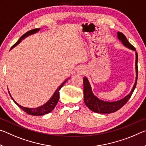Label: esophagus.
I'll return each mask as SVG.
<instances>
[{"label":"esophagus","mask_w":146,"mask_h":146,"mask_svg":"<svg viewBox=\"0 0 146 146\" xmlns=\"http://www.w3.org/2000/svg\"><path fill=\"white\" fill-rule=\"evenodd\" d=\"M85 73H86V69L84 67L81 66L77 69V74L78 75H84Z\"/></svg>","instance_id":"obj_1"}]
</instances>
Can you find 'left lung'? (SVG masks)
I'll use <instances>...</instances> for the list:
<instances>
[{
    "label": "left lung",
    "mask_w": 146,
    "mask_h": 146,
    "mask_svg": "<svg viewBox=\"0 0 146 146\" xmlns=\"http://www.w3.org/2000/svg\"><path fill=\"white\" fill-rule=\"evenodd\" d=\"M117 39L121 41V43L132 50L135 51L136 60H135V69H136V80L135 84L133 88L129 94H127L125 98H122L120 100L116 101H105L101 100L98 97H96L94 94L92 90V86L89 82V80L86 77L83 78V84H84V101L89 109L96 113L100 114H110V113L115 112V111L118 110L121 108L125 104L133 94V92L135 90L136 82L138 78V53L136 51V48L133 47L131 44L127 40L126 37L121 32L117 33Z\"/></svg>",
    "instance_id": "8db88e82"
}]
</instances>
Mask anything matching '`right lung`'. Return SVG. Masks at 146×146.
I'll return each instance as SVG.
<instances>
[{"instance_id":"right-lung-1","label":"right lung","mask_w":146,"mask_h":146,"mask_svg":"<svg viewBox=\"0 0 146 146\" xmlns=\"http://www.w3.org/2000/svg\"><path fill=\"white\" fill-rule=\"evenodd\" d=\"M40 31V29H33V30H31V31H30L29 32H27V33H25V34H23V35L19 38V40H18L17 42H16L14 44V45L12 46V47H11V48H10V50L12 49V48L13 47H15V46H17L18 44H19L21 42V41L23 40H24L25 38H26L27 37L31 36V35H32V34H36ZM69 78H67V79L65 80V81H64L62 83L60 86H59V87L58 88L56 91L54 92V94L52 95L51 98H50V99L47 101V102H46L45 104H44V105H43L42 106H39V107L27 108V107H25V106H21L17 102H16L14 99H13V98L11 97L10 92H9V91H8V93H9V94H10L11 98L12 99V100L14 101V103L16 104V105L19 106L23 110H24L25 112L27 113V114H29L30 115H45V114H48V113H50L55 108V106H56L57 103L59 101V98H60V90L63 87L64 84L67 81H68Z\"/></svg>"}]
</instances>
